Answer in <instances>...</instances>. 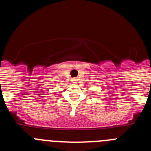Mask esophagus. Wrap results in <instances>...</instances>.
Wrapping results in <instances>:
<instances>
[{
  "label": "esophagus",
  "instance_id": "esophagus-1",
  "mask_svg": "<svg viewBox=\"0 0 151 151\" xmlns=\"http://www.w3.org/2000/svg\"><path fill=\"white\" fill-rule=\"evenodd\" d=\"M71 81H72L73 83H77V79H76V78H73L72 80H71Z\"/></svg>",
  "mask_w": 151,
  "mask_h": 151
}]
</instances>
